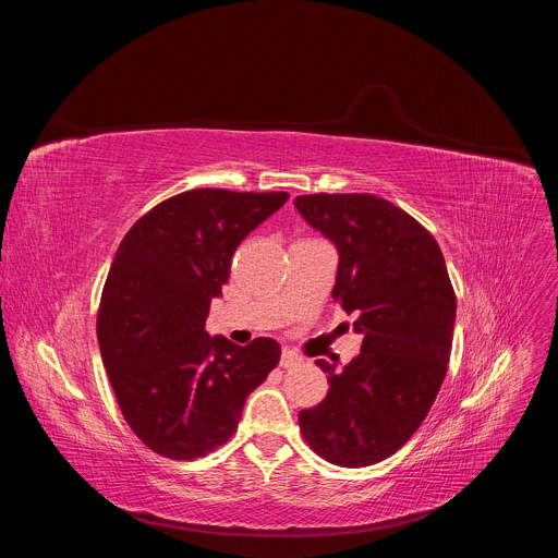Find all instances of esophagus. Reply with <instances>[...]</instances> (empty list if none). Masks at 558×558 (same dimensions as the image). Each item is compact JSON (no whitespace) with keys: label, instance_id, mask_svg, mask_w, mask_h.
Here are the masks:
<instances>
[{"label":"esophagus","instance_id":"esophagus-1","mask_svg":"<svg viewBox=\"0 0 558 558\" xmlns=\"http://www.w3.org/2000/svg\"><path fill=\"white\" fill-rule=\"evenodd\" d=\"M300 362H302V357H300L295 351H289V349H284V351H282V357H280V366H282V368L298 366Z\"/></svg>","mask_w":558,"mask_h":558}]
</instances>
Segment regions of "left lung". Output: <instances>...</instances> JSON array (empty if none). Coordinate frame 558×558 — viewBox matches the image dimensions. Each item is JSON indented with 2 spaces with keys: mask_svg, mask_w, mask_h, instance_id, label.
Segmentation results:
<instances>
[{
  "mask_svg": "<svg viewBox=\"0 0 558 558\" xmlns=\"http://www.w3.org/2000/svg\"><path fill=\"white\" fill-rule=\"evenodd\" d=\"M298 211L340 252L333 300L357 313L362 353L342 371L315 360L325 400L300 411L308 448L344 468L400 450L426 420L452 351L457 298L433 233L375 194H306Z\"/></svg>",
  "mask_w": 558,
  "mask_h": 558,
  "instance_id": "1",
  "label": "left lung"
}]
</instances>
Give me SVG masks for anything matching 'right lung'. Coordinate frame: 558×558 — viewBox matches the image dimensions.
<instances>
[{"instance_id": "right-lung-1", "label": "right lung", "mask_w": 558, "mask_h": 558, "mask_svg": "<svg viewBox=\"0 0 558 558\" xmlns=\"http://www.w3.org/2000/svg\"><path fill=\"white\" fill-rule=\"evenodd\" d=\"M287 192L198 187L143 214L125 233L97 313L101 357L123 420L156 454L198 459L227 444L280 344L209 338L211 298L243 238Z\"/></svg>"}]
</instances>
